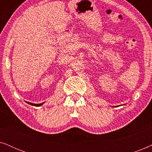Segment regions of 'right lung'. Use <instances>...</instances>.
I'll use <instances>...</instances> for the list:
<instances>
[{
	"instance_id": "obj_1",
	"label": "right lung",
	"mask_w": 152,
	"mask_h": 152,
	"mask_svg": "<svg viewBox=\"0 0 152 152\" xmlns=\"http://www.w3.org/2000/svg\"><path fill=\"white\" fill-rule=\"evenodd\" d=\"M29 104L30 105H32V106H35V107H40V106H41L43 104V103H41V104H33V103H30V102H28Z\"/></svg>"
}]
</instances>
